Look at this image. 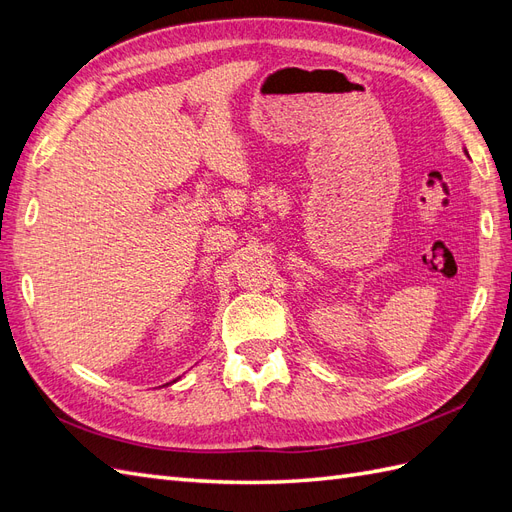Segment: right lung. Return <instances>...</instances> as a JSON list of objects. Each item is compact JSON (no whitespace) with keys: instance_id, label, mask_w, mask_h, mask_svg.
Masks as SVG:
<instances>
[{"instance_id":"obj_1","label":"right lung","mask_w":512,"mask_h":512,"mask_svg":"<svg viewBox=\"0 0 512 512\" xmlns=\"http://www.w3.org/2000/svg\"><path fill=\"white\" fill-rule=\"evenodd\" d=\"M177 380H179V378H177ZM177 380H173V382H177ZM173 382H168V384H173ZM164 386H166V384H164Z\"/></svg>"}]
</instances>
